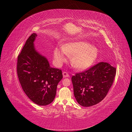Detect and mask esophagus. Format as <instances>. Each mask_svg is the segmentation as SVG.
<instances>
[{"label": "esophagus", "instance_id": "obj_1", "mask_svg": "<svg viewBox=\"0 0 132 132\" xmlns=\"http://www.w3.org/2000/svg\"><path fill=\"white\" fill-rule=\"evenodd\" d=\"M63 78H68V77H69V75L68 74V73L65 72V71L63 72Z\"/></svg>", "mask_w": 132, "mask_h": 132}]
</instances>
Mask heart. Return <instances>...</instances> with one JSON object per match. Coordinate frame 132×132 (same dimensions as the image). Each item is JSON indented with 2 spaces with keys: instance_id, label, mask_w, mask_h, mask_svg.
Listing matches in <instances>:
<instances>
[{
  "instance_id": "1",
  "label": "heart",
  "mask_w": 132,
  "mask_h": 132,
  "mask_svg": "<svg viewBox=\"0 0 132 132\" xmlns=\"http://www.w3.org/2000/svg\"><path fill=\"white\" fill-rule=\"evenodd\" d=\"M54 58L58 65H61L73 55L72 62L77 68L85 70L89 68L96 61L98 51L95 46L82 41L68 42L58 45L54 50Z\"/></svg>"
}]
</instances>
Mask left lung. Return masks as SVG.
Returning a JSON list of instances; mask_svg holds the SVG:
<instances>
[{
    "mask_svg": "<svg viewBox=\"0 0 132 132\" xmlns=\"http://www.w3.org/2000/svg\"><path fill=\"white\" fill-rule=\"evenodd\" d=\"M116 73L115 67L107 62H100L73 76L74 95L79 104L90 107L101 102L112 85Z\"/></svg>",
    "mask_w": 132,
    "mask_h": 132,
    "instance_id": "8db88e82",
    "label": "left lung"
}]
</instances>
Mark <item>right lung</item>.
I'll list each match as a JSON object with an SVG mask.
<instances>
[{"label":"right lung","mask_w":132,"mask_h":132,"mask_svg":"<svg viewBox=\"0 0 132 132\" xmlns=\"http://www.w3.org/2000/svg\"><path fill=\"white\" fill-rule=\"evenodd\" d=\"M37 36L34 33L26 40L18 55L17 73L27 97L36 104L46 106L54 100L63 75L61 70L51 67L47 58L36 49Z\"/></svg>","instance_id":"add662e5"}]
</instances>
